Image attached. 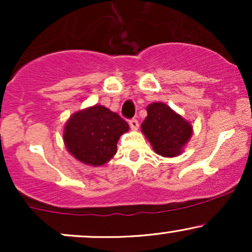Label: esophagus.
<instances>
[{"label": "esophagus", "instance_id": "esophagus-1", "mask_svg": "<svg viewBox=\"0 0 252 252\" xmlns=\"http://www.w3.org/2000/svg\"><path fill=\"white\" fill-rule=\"evenodd\" d=\"M129 126H130V128H131V130L136 131V130L138 129V121L135 120V118H132V120L129 121Z\"/></svg>", "mask_w": 252, "mask_h": 252}]
</instances>
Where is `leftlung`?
I'll use <instances>...</instances> for the list:
<instances>
[{
	"label": "left lung",
	"mask_w": 252,
	"mask_h": 252,
	"mask_svg": "<svg viewBox=\"0 0 252 252\" xmlns=\"http://www.w3.org/2000/svg\"><path fill=\"white\" fill-rule=\"evenodd\" d=\"M147 112L141 129L154 152L164 158L180 155L192 136L190 123L164 103L149 104Z\"/></svg>",
	"instance_id": "obj_1"
}]
</instances>
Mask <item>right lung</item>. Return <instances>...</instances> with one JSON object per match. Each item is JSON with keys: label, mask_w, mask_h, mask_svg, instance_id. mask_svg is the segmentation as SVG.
<instances>
[{"label": "right lung", "mask_w": 252, "mask_h": 252, "mask_svg": "<svg viewBox=\"0 0 252 252\" xmlns=\"http://www.w3.org/2000/svg\"><path fill=\"white\" fill-rule=\"evenodd\" d=\"M129 126L116 112L94 105L74 112L63 128V143L72 156L89 166H103L117 153Z\"/></svg>", "instance_id": "1"}]
</instances>
